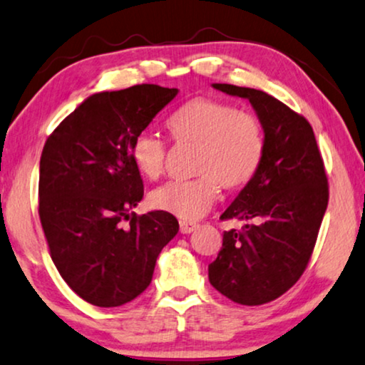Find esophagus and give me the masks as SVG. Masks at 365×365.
<instances>
[{
  "label": "esophagus",
  "mask_w": 365,
  "mask_h": 365,
  "mask_svg": "<svg viewBox=\"0 0 365 365\" xmlns=\"http://www.w3.org/2000/svg\"><path fill=\"white\" fill-rule=\"evenodd\" d=\"M179 229H181L182 234H191L192 231H196L197 229V224L191 221H181L179 222Z\"/></svg>",
  "instance_id": "esophagus-1"
}]
</instances>
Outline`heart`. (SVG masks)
I'll list each match as a JSON object with an SVG mask.
<instances>
[{"instance_id": "b5f03b06", "label": "heart", "mask_w": 365, "mask_h": 365, "mask_svg": "<svg viewBox=\"0 0 365 365\" xmlns=\"http://www.w3.org/2000/svg\"><path fill=\"white\" fill-rule=\"evenodd\" d=\"M168 128L178 143L197 144L189 181H169L149 194L154 209L179 219H199L217 201L221 186L239 189L256 176L264 156L261 119L246 109L212 98H196L169 118ZM168 146L158 134L143 131L134 138L131 158L149 179L164 173Z\"/></svg>"}]
</instances>
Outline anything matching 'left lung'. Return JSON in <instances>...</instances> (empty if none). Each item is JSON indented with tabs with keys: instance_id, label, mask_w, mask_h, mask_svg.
<instances>
[{
	"instance_id": "8db88e82",
	"label": "left lung",
	"mask_w": 365,
	"mask_h": 365,
	"mask_svg": "<svg viewBox=\"0 0 365 365\" xmlns=\"http://www.w3.org/2000/svg\"><path fill=\"white\" fill-rule=\"evenodd\" d=\"M214 89L247 99L264 128V156L221 219L249 221L226 231L209 282L242 306H261L289 291L316 246L329 186L312 126L271 94L234 84Z\"/></svg>"
}]
</instances>
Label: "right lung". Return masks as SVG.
Instances as JSON below:
<instances>
[{
    "label": "right lung",
    "mask_w": 365,
    "mask_h": 365,
    "mask_svg": "<svg viewBox=\"0 0 365 365\" xmlns=\"http://www.w3.org/2000/svg\"><path fill=\"white\" fill-rule=\"evenodd\" d=\"M176 94L158 84L91 94L43 148L38 211L49 254L93 306L118 307L146 291L159 252L179 231L173 214L133 212L144 187L131 158L134 138Z\"/></svg>",
    "instance_id": "1"
}]
</instances>
